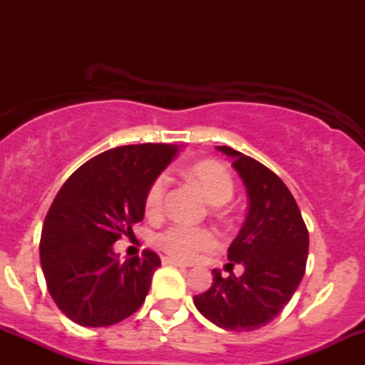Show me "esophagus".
Masks as SVG:
<instances>
[{
  "label": "esophagus",
  "instance_id": "1",
  "mask_svg": "<svg viewBox=\"0 0 365 365\" xmlns=\"http://www.w3.org/2000/svg\"><path fill=\"white\" fill-rule=\"evenodd\" d=\"M163 264H170V266H177V267H187L185 264L175 261V259H170V257H163Z\"/></svg>",
  "mask_w": 365,
  "mask_h": 365
}]
</instances>
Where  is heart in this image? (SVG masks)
<instances>
[{
	"label": "heart",
	"instance_id": "obj_1",
	"mask_svg": "<svg viewBox=\"0 0 365 365\" xmlns=\"http://www.w3.org/2000/svg\"><path fill=\"white\" fill-rule=\"evenodd\" d=\"M187 177L199 185L207 200L215 206L226 204L235 194V183L223 165L216 161H199L187 170ZM168 175H158L145 190L144 206L150 216L161 212L168 192ZM154 244L177 261H194L199 254L215 249L217 238L211 230L188 225H171L154 237Z\"/></svg>",
	"mask_w": 365,
	"mask_h": 365
}]
</instances>
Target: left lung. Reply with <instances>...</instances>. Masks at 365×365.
I'll return each mask as SVG.
<instances>
[{
	"mask_svg": "<svg viewBox=\"0 0 365 365\" xmlns=\"http://www.w3.org/2000/svg\"><path fill=\"white\" fill-rule=\"evenodd\" d=\"M233 159L249 194V212L228 249V267L244 274L223 278L212 271L207 292L194 297L197 311L230 331H254L267 324L290 302L307 264L309 232L292 192L262 163L228 145H217Z\"/></svg>",
	"mask_w": 365,
	"mask_h": 365,
	"instance_id": "obj_1",
	"label": "left lung"
}]
</instances>
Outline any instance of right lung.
<instances>
[{
    "label": "right lung",
    "mask_w": 365,
    "mask_h": 365,
    "mask_svg": "<svg viewBox=\"0 0 365 365\" xmlns=\"http://www.w3.org/2000/svg\"><path fill=\"white\" fill-rule=\"evenodd\" d=\"M177 145H121L98 154L63 183L41 233L48 290L68 319L87 328L127 319L144 304L156 252L120 261L113 244L144 217L149 183L173 161Z\"/></svg>",
    "instance_id": "right-lung-1"
}]
</instances>
